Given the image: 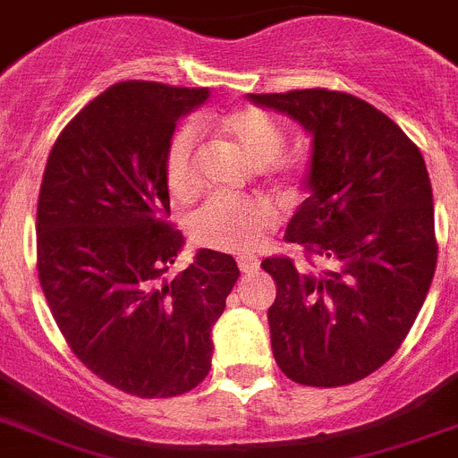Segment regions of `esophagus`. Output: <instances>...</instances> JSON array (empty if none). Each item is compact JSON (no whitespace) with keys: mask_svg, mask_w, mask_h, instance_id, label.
Returning a JSON list of instances; mask_svg holds the SVG:
<instances>
[{"mask_svg":"<svg viewBox=\"0 0 458 458\" xmlns=\"http://www.w3.org/2000/svg\"><path fill=\"white\" fill-rule=\"evenodd\" d=\"M238 267H241V272L250 275V272L259 270V261L254 257H245V259H241V261H238Z\"/></svg>","mask_w":458,"mask_h":458,"instance_id":"34e87169","label":"esophagus"}]
</instances>
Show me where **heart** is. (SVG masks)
<instances>
[{"label": "heart", "instance_id": "obj_1", "mask_svg": "<svg viewBox=\"0 0 458 458\" xmlns=\"http://www.w3.org/2000/svg\"><path fill=\"white\" fill-rule=\"evenodd\" d=\"M199 131H217L241 149L257 167H266L276 186L297 192L301 163L279 158L286 145V131L272 113L259 106H242L225 115H199L195 124H183L172 133L163 154V177L177 201H192L201 191ZM275 225L270 204L259 199H226L213 197L197 208L188 222L195 245L222 251H250L263 241Z\"/></svg>", "mask_w": 458, "mask_h": 458}]
</instances>
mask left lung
<instances>
[{"label": "left lung", "mask_w": 458, "mask_h": 458, "mask_svg": "<svg viewBox=\"0 0 458 458\" xmlns=\"http://www.w3.org/2000/svg\"><path fill=\"white\" fill-rule=\"evenodd\" d=\"M250 99L288 113L313 136L311 195L286 229L304 266L286 254L261 263L276 281L267 309L276 366L316 388L366 379L400 350L434 279L425 158L391 117L350 92L306 88Z\"/></svg>", "instance_id": "left-lung-1"}]
</instances>
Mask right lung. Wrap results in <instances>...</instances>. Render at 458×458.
<instances>
[{
    "instance_id": "obj_1",
    "label": "right lung",
    "mask_w": 458,
    "mask_h": 458,
    "mask_svg": "<svg viewBox=\"0 0 458 458\" xmlns=\"http://www.w3.org/2000/svg\"><path fill=\"white\" fill-rule=\"evenodd\" d=\"M208 88L120 81L65 124L45 165L36 266L54 320L83 366L136 397L192 391L211 370V331L238 279L233 257L197 251L167 279L183 236L163 154Z\"/></svg>"
}]
</instances>
